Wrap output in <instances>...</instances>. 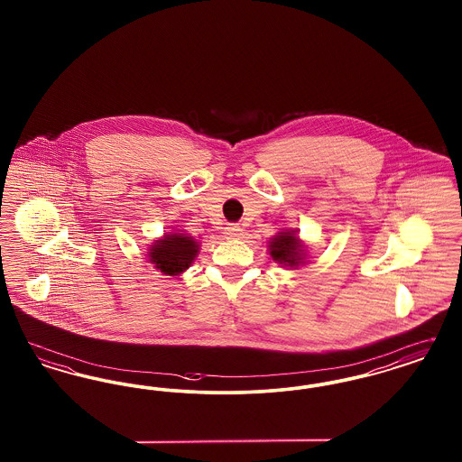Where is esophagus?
<instances>
[{
    "label": "esophagus",
    "instance_id": "obj_1",
    "mask_svg": "<svg viewBox=\"0 0 462 462\" xmlns=\"http://www.w3.org/2000/svg\"><path fill=\"white\" fill-rule=\"evenodd\" d=\"M225 236L228 239H239L242 236V228L239 225H236V223H230V225L225 226Z\"/></svg>",
    "mask_w": 462,
    "mask_h": 462
}]
</instances>
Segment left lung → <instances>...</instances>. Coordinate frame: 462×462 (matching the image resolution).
<instances>
[{"label":"left lung","mask_w":462,"mask_h":462,"mask_svg":"<svg viewBox=\"0 0 462 462\" xmlns=\"http://www.w3.org/2000/svg\"><path fill=\"white\" fill-rule=\"evenodd\" d=\"M270 256L281 264L298 266L301 263V244L300 239L292 232H281L273 241L270 242Z\"/></svg>","instance_id":"left-lung-1"}]
</instances>
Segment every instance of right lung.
Here are the masks:
<instances>
[{
	"instance_id": "add662e5",
	"label": "right lung",
	"mask_w": 462,
	"mask_h": 462,
	"mask_svg": "<svg viewBox=\"0 0 462 462\" xmlns=\"http://www.w3.org/2000/svg\"><path fill=\"white\" fill-rule=\"evenodd\" d=\"M198 251V242L192 237H187L185 234H171L162 241L155 242L149 249V258L157 270L166 275H176L192 264Z\"/></svg>"
}]
</instances>
